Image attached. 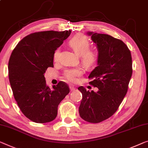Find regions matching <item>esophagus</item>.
Returning <instances> with one entry per match:
<instances>
[{"instance_id":"obj_1","label":"esophagus","mask_w":148,"mask_h":148,"mask_svg":"<svg viewBox=\"0 0 148 148\" xmlns=\"http://www.w3.org/2000/svg\"><path fill=\"white\" fill-rule=\"evenodd\" d=\"M76 89V87H74V86H70V91H74V90Z\"/></svg>"}]
</instances>
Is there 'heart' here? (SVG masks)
I'll return each instance as SVG.
<instances>
[{"label":"heart","mask_w":148,"mask_h":148,"mask_svg":"<svg viewBox=\"0 0 148 148\" xmlns=\"http://www.w3.org/2000/svg\"><path fill=\"white\" fill-rule=\"evenodd\" d=\"M69 44L74 52L80 56L82 63L86 66H91L96 62L98 54L94 50L90 49V42L86 36L82 34H78L74 36L69 42ZM59 50H57L54 53V60H58ZM82 74L80 68H73L66 70L65 78L70 82H76L77 79Z\"/></svg>","instance_id":"obj_1"}]
</instances>
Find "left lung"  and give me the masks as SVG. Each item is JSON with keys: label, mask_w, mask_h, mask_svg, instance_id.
I'll use <instances>...</instances> for the list:
<instances>
[{"label": "left lung", "mask_w": 148, "mask_h": 148, "mask_svg": "<svg viewBox=\"0 0 148 148\" xmlns=\"http://www.w3.org/2000/svg\"><path fill=\"white\" fill-rule=\"evenodd\" d=\"M98 50L97 66L88 78L94 79L90 84L98 91L78 89L82 94L79 114L83 120L99 123L116 112L127 93L132 74L131 52L120 40L110 35L88 32Z\"/></svg>", "instance_id": "1"}]
</instances>
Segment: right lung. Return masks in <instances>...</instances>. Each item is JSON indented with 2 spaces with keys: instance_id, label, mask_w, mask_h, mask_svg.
<instances>
[{
  "instance_id": "right-lung-1",
  "label": "right lung",
  "mask_w": 148,
  "mask_h": 148,
  "mask_svg": "<svg viewBox=\"0 0 148 148\" xmlns=\"http://www.w3.org/2000/svg\"><path fill=\"white\" fill-rule=\"evenodd\" d=\"M70 34L71 30L32 33L22 39L10 55L8 69L13 95L24 115L32 122L54 120L59 103L70 92L63 82L50 89L45 73L54 66L55 51Z\"/></svg>"
}]
</instances>
